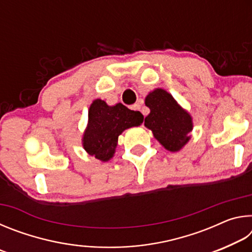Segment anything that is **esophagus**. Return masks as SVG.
I'll use <instances>...</instances> for the list:
<instances>
[{
  "mask_svg": "<svg viewBox=\"0 0 252 252\" xmlns=\"http://www.w3.org/2000/svg\"><path fill=\"white\" fill-rule=\"evenodd\" d=\"M131 109L134 110V111H140V109H141V105H140L139 103H135V104L131 106Z\"/></svg>",
  "mask_w": 252,
  "mask_h": 252,
  "instance_id": "esophagus-1",
  "label": "esophagus"
}]
</instances>
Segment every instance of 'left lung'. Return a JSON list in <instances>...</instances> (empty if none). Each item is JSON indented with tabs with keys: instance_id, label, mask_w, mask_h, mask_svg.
Segmentation results:
<instances>
[{
	"instance_id": "1",
	"label": "left lung",
	"mask_w": 252,
	"mask_h": 252,
	"mask_svg": "<svg viewBox=\"0 0 252 252\" xmlns=\"http://www.w3.org/2000/svg\"><path fill=\"white\" fill-rule=\"evenodd\" d=\"M150 109L144 126L168 151L177 152L186 146L192 131V118L182 109L173 96L163 89H156L146 97Z\"/></svg>"
}]
</instances>
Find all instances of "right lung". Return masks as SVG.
<instances>
[{
	"mask_svg": "<svg viewBox=\"0 0 252 252\" xmlns=\"http://www.w3.org/2000/svg\"><path fill=\"white\" fill-rule=\"evenodd\" d=\"M142 122L143 116L139 111H132L122 103L110 106L96 99L89 109L88 126L82 138L84 150L97 160L109 161L116 152L119 135Z\"/></svg>",
	"mask_w": 252,
	"mask_h": 252,
	"instance_id": "right-lung-1",
	"label": "right lung"
}]
</instances>
